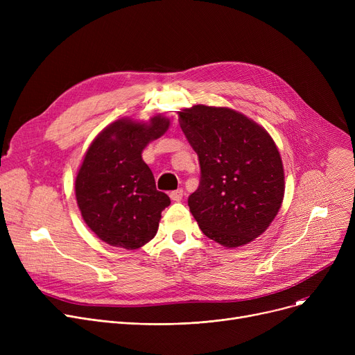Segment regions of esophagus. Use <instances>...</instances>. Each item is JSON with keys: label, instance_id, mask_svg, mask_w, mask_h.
Masks as SVG:
<instances>
[{"label": "esophagus", "instance_id": "esophagus-1", "mask_svg": "<svg viewBox=\"0 0 355 355\" xmlns=\"http://www.w3.org/2000/svg\"><path fill=\"white\" fill-rule=\"evenodd\" d=\"M182 196H184V190H182V189H178V190H174V191L170 193V197H171V200H174V201H181Z\"/></svg>", "mask_w": 355, "mask_h": 355}]
</instances>
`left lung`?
<instances>
[{
    "mask_svg": "<svg viewBox=\"0 0 355 355\" xmlns=\"http://www.w3.org/2000/svg\"><path fill=\"white\" fill-rule=\"evenodd\" d=\"M198 155L200 185L189 207L201 232L226 248L262 234L282 206L284 165L272 137L229 107L196 105L178 112Z\"/></svg>",
    "mask_w": 355,
    "mask_h": 355,
    "instance_id": "8db88e82",
    "label": "left lung"
}]
</instances>
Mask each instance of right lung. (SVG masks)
<instances>
[{"label":"right lung","instance_id":"right-lung-1","mask_svg":"<svg viewBox=\"0 0 355 355\" xmlns=\"http://www.w3.org/2000/svg\"><path fill=\"white\" fill-rule=\"evenodd\" d=\"M168 126L170 119L162 115L146 123L122 118L106 126L86 151L74 190L85 223L105 243L134 250L157 234L171 200L157 190L141 154Z\"/></svg>","mask_w":355,"mask_h":355}]
</instances>
